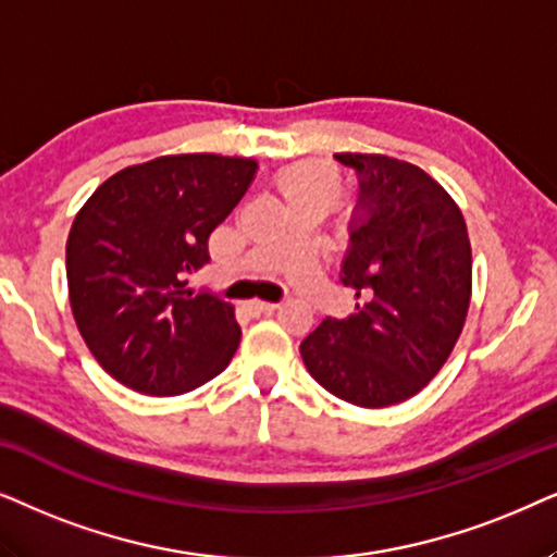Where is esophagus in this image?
Listing matches in <instances>:
<instances>
[{
    "label": "esophagus",
    "instance_id": "1",
    "mask_svg": "<svg viewBox=\"0 0 557 557\" xmlns=\"http://www.w3.org/2000/svg\"><path fill=\"white\" fill-rule=\"evenodd\" d=\"M274 308H277V306H274V302H264V300H249V302H244V310H247V313H249L251 318H259V315L272 313Z\"/></svg>",
    "mask_w": 557,
    "mask_h": 557
}]
</instances>
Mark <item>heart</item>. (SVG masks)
<instances>
[{
	"label": "heart",
	"mask_w": 557,
	"mask_h": 557,
	"mask_svg": "<svg viewBox=\"0 0 557 557\" xmlns=\"http://www.w3.org/2000/svg\"><path fill=\"white\" fill-rule=\"evenodd\" d=\"M287 190L300 201H313L318 206H329L338 196V181L329 168L323 165H298L285 177Z\"/></svg>",
	"instance_id": "1"
}]
</instances>
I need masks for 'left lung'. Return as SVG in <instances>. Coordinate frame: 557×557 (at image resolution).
Here are the masks:
<instances>
[{
    "mask_svg": "<svg viewBox=\"0 0 557 557\" xmlns=\"http://www.w3.org/2000/svg\"><path fill=\"white\" fill-rule=\"evenodd\" d=\"M356 170L341 283L344 321L325 318L300 344L313 380L356 407H389L425 387L454 351L471 302L463 213L425 170L387 154L338 152Z\"/></svg>",
    "mask_w": 557,
    "mask_h": 557,
    "instance_id": "left-lung-1",
    "label": "left lung"
}]
</instances>
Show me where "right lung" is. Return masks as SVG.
I'll use <instances>...</instances> for the list:
<instances>
[{"mask_svg": "<svg viewBox=\"0 0 557 557\" xmlns=\"http://www.w3.org/2000/svg\"><path fill=\"white\" fill-rule=\"evenodd\" d=\"M249 158L165 154L119 170L73 219L71 310L88 351L124 387L173 397L224 372L239 346L232 302L188 290L209 236L255 181Z\"/></svg>", "mask_w": 557, "mask_h": 557, "instance_id": "add662e5", "label": "right lung"}]
</instances>
